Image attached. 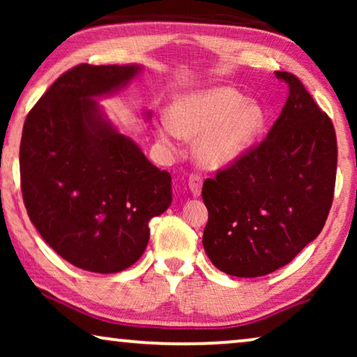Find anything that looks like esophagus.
Instances as JSON below:
<instances>
[{"instance_id":"esophagus-1","label":"esophagus","mask_w":357,"mask_h":357,"mask_svg":"<svg viewBox=\"0 0 357 357\" xmlns=\"http://www.w3.org/2000/svg\"><path fill=\"white\" fill-rule=\"evenodd\" d=\"M202 185H203V180L199 175H195V174L190 175L188 188H190V192H192L193 197H199V193H202Z\"/></svg>"}]
</instances>
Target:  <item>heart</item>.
Listing matches in <instances>:
<instances>
[{
	"mask_svg": "<svg viewBox=\"0 0 357 357\" xmlns=\"http://www.w3.org/2000/svg\"><path fill=\"white\" fill-rule=\"evenodd\" d=\"M266 126L265 109L229 86L185 92L172 100L158 125L167 148L180 138L195 141V160L208 170L229 167L245 155Z\"/></svg>",
	"mask_w": 357,
	"mask_h": 357,
	"instance_id": "1",
	"label": "heart"
}]
</instances>
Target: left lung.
Returning a JSON list of instances; mask_svg holds the SVG:
<instances>
[{"label":"left lung","mask_w":357,"mask_h":357,"mask_svg":"<svg viewBox=\"0 0 357 357\" xmlns=\"http://www.w3.org/2000/svg\"><path fill=\"white\" fill-rule=\"evenodd\" d=\"M280 119L257 148L204 180L203 247L213 265L237 278L270 275L315 241L328 218L336 178V135L294 75Z\"/></svg>","instance_id":"1"}]
</instances>
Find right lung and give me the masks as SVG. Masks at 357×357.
<instances>
[{
  "label": "right lung",
  "mask_w": 357,
  "mask_h": 357,
  "mask_svg": "<svg viewBox=\"0 0 357 357\" xmlns=\"http://www.w3.org/2000/svg\"><path fill=\"white\" fill-rule=\"evenodd\" d=\"M141 70L136 63L75 66L24 123L19 162L27 214L43 241L81 270L130 268L148 245L149 221L172 203L170 174L151 164L99 104Z\"/></svg>",
  "instance_id": "add662e5"
}]
</instances>
